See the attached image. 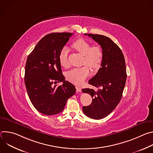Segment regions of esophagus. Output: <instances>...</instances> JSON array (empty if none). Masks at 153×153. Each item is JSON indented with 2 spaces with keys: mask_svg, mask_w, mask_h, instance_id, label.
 Returning a JSON list of instances; mask_svg holds the SVG:
<instances>
[{
  "mask_svg": "<svg viewBox=\"0 0 153 153\" xmlns=\"http://www.w3.org/2000/svg\"><path fill=\"white\" fill-rule=\"evenodd\" d=\"M76 91L78 93V92H80L81 91H82V89H81V88L80 87H79V86H76Z\"/></svg>",
  "mask_w": 153,
  "mask_h": 153,
  "instance_id": "obj_1",
  "label": "esophagus"
}]
</instances>
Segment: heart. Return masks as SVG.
Masks as SVG:
<instances>
[{
	"mask_svg": "<svg viewBox=\"0 0 153 153\" xmlns=\"http://www.w3.org/2000/svg\"><path fill=\"white\" fill-rule=\"evenodd\" d=\"M91 43L83 39L76 40L73 44V47L82 55L84 56L83 64H86L93 69L98 68L102 63L103 59V51L100 46L94 45L91 47ZM68 50L64 47L60 50L59 60L61 66L65 68L69 67L68 57ZM90 75V70L88 67L84 66L82 68H74L67 73V79L77 85L83 83L85 80Z\"/></svg>",
	"mask_w": 153,
	"mask_h": 153,
	"instance_id": "b5f03b06",
	"label": "heart"
}]
</instances>
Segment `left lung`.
Instances as JSON below:
<instances>
[{
	"instance_id": "obj_1",
	"label": "left lung",
	"mask_w": 153,
	"mask_h": 153,
	"mask_svg": "<svg viewBox=\"0 0 153 153\" xmlns=\"http://www.w3.org/2000/svg\"><path fill=\"white\" fill-rule=\"evenodd\" d=\"M97 42L103 51L101 68L88 83L100 88L97 91L84 88L82 92L92 97V103L83 106L84 114L91 119H101L110 114L120 102L126 79L123 54L120 48L109 37L99 34H85Z\"/></svg>"
}]
</instances>
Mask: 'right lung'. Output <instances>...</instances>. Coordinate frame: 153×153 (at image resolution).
<instances>
[{
    "label": "right lung",
    "mask_w": 153,
    "mask_h": 153,
    "mask_svg": "<svg viewBox=\"0 0 153 153\" xmlns=\"http://www.w3.org/2000/svg\"><path fill=\"white\" fill-rule=\"evenodd\" d=\"M72 35L71 33L47 34L28 56L25 70L26 89L33 105L43 114L60 113L67 100L76 93L75 86L65 80L59 60L60 50ZM57 82L63 84L53 86Z\"/></svg>",
    "instance_id": "1"
}]
</instances>
